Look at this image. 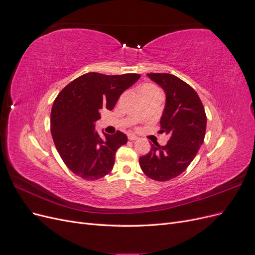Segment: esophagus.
Listing matches in <instances>:
<instances>
[{
	"instance_id": "esophagus-1",
	"label": "esophagus",
	"mask_w": 255,
	"mask_h": 255,
	"mask_svg": "<svg viewBox=\"0 0 255 255\" xmlns=\"http://www.w3.org/2000/svg\"><path fill=\"white\" fill-rule=\"evenodd\" d=\"M128 137L129 140H137V139H138V137L135 136V135H133V134H129Z\"/></svg>"
}]
</instances>
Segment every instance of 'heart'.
<instances>
[{
    "mask_svg": "<svg viewBox=\"0 0 255 255\" xmlns=\"http://www.w3.org/2000/svg\"><path fill=\"white\" fill-rule=\"evenodd\" d=\"M143 87H154V86H152V85H145Z\"/></svg>",
    "mask_w": 255,
    "mask_h": 255,
    "instance_id": "b5f03b06",
    "label": "heart"
}]
</instances>
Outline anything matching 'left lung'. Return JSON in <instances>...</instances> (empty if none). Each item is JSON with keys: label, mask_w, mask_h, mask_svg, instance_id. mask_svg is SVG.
<instances>
[{"label": "left lung", "mask_w": 255, "mask_h": 255, "mask_svg": "<svg viewBox=\"0 0 255 255\" xmlns=\"http://www.w3.org/2000/svg\"><path fill=\"white\" fill-rule=\"evenodd\" d=\"M166 95L159 133L169 136L166 145L151 144L148 154L139 158L143 173L165 182L180 175L202 145L206 130V115L197 92L188 84L169 73H148Z\"/></svg>", "instance_id": "8db88e82"}]
</instances>
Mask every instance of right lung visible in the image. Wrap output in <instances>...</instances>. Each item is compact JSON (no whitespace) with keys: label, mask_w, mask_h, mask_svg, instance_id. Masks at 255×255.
Returning <instances> with one entry per match:
<instances>
[{"label":"right lung","mask_w":255,"mask_h":255,"mask_svg":"<svg viewBox=\"0 0 255 255\" xmlns=\"http://www.w3.org/2000/svg\"><path fill=\"white\" fill-rule=\"evenodd\" d=\"M139 78L136 73L89 72L59 92L51 112V133L61 159L74 174L95 181L112 171L116 152L128 137L120 130L101 137L95 123L101 111H112L122 92Z\"/></svg>","instance_id":"right-lung-1"}]
</instances>
